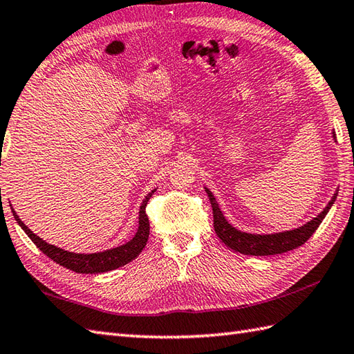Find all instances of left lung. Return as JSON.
I'll list each match as a JSON object with an SVG mask.
<instances>
[{"label": "left lung", "mask_w": 354, "mask_h": 354, "mask_svg": "<svg viewBox=\"0 0 354 354\" xmlns=\"http://www.w3.org/2000/svg\"><path fill=\"white\" fill-rule=\"evenodd\" d=\"M333 137H336L333 134ZM205 192L208 193V197L211 201L212 214H214V231L218 235V238L223 241L229 249L235 252H240L243 254H253V257H268V254H279L285 253L292 249L300 248L301 244H305L309 238L312 236L318 226L322 225L323 218L332 208V205L336 199L338 193H335L332 201L328 202L327 207L323 212L308 221L306 225L301 227L292 229V231L279 232V234H268V235H257V234H248L241 232L227 223V220L223 217V212L220 211L218 203L216 201L214 194H212L208 188H205Z\"/></svg>", "instance_id": "left-lung-1"}]
</instances>
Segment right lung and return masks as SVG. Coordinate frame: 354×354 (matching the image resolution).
<instances>
[{
    "mask_svg": "<svg viewBox=\"0 0 354 354\" xmlns=\"http://www.w3.org/2000/svg\"><path fill=\"white\" fill-rule=\"evenodd\" d=\"M153 193L155 190L147 194L145 197L142 207H140L138 229L133 240L128 241L127 244L119 245V248L97 252V253H88V254L73 253V252L63 250L60 248H55V245L44 241L42 238H39L36 234H32L30 229L22 223V220L16 216L15 211H13V216H15V220L18 221V225L24 229V232L31 238V241L35 243L48 258L55 261L57 264L75 271V273H83V274L105 273V271L116 270L122 266L128 264V262L136 259L140 254V252L145 249L147 238H149V218H147V214H146V205L149 202Z\"/></svg>",
    "mask_w": 354,
    "mask_h": 354,
    "instance_id": "add662e5",
    "label": "right lung"
}]
</instances>
